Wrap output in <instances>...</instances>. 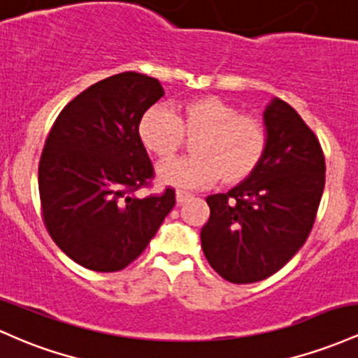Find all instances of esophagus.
I'll use <instances>...</instances> for the list:
<instances>
[{"label":"esophagus","mask_w":358,"mask_h":358,"mask_svg":"<svg viewBox=\"0 0 358 358\" xmlns=\"http://www.w3.org/2000/svg\"><path fill=\"white\" fill-rule=\"evenodd\" d=\"M191 192H186V191H176V201H178V203L180 204V203H184V201H187L191 198Z\"/></svg>","instance_id":"1"}]
</instances>
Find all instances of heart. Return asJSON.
I'll list each match as a JSON object with an SVG mask.
<instances>
[{"instance_id": "obj_1", "label": "heart", "mask_w": 358, "mask_h": 358, "mask_svg": "<svg viewBox=\"0 0 358 358\" xmlns=\"http://www.w3.org/2000/svg\"><path fill=\"white\" fill-rule=\"evenodd\" d=\"M184 135L194 140V155L160 166L157 174L164 184L204 187L223 179L235 186L260 167L268 145L267 128L259 118L242 115L238 106L218 96L192 99L179 116L157 104L140 118V142L159 160L174 157L186 143Z\"/></svg>"}]
</instances>
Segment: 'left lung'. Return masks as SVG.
<instances>
[{
  "instance_id": "1",
  "label": "left lung",
  "mask_w": 358,
  "mask_h": 358,
  "mask_svg": "<svg viewBox=\"0 0 358 358\" xmlns=\"http://www.w3.org/2000/svg\"><path fill=\"white\" fill-rule=\"evenodd\" d=\"M264 162L227 194L206 198L210 220L201 247L210 266L233 284L267 279L306 242L324 189V157L316 135L282 99L264 111Z\"/></svg>"
}]
</instances>
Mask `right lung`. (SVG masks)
<instances>
[{"label":"right lung","mask_w":358,"mask_h":358,"mask_svg":"<svg viewBox=\"0 0 358 358\" xmlns=\"http://www.w3.org/2000/svg\"><path fill=\"white\" fill-rule=\"evenodd\" d=\"M162 96L150 76H111L76 96L47 136L38 166L43 223L79 266L125 268L174 208L171 187L160 196L135 194L154 178L138 123Z\"/></svg>","instance_id":"obj_1"}]
</instances>
